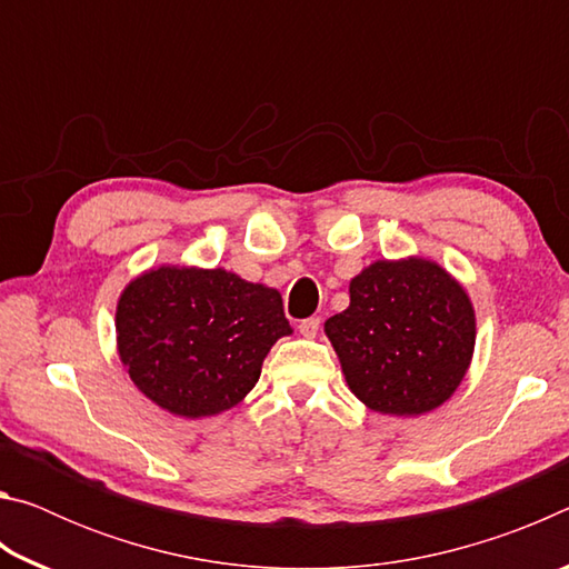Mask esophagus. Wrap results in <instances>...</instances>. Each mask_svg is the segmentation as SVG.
<instances>
[{
  "instance_id": "1",
  "label": "esophagus",
  "mask_w": 569,
  "mask_h": 569,
  "mask_svg": "<svg viewBox=\"0 0 569 569\" xmlns=\"http://www.w3.org/2000/svg\"><path fill=\"white\" fill-rule=\"evenodd\" d=\"M321 329V319H306L301 321V326H298V331H301V336H306V339H316V333H319Z\"/></svg>"
}]
</instances>
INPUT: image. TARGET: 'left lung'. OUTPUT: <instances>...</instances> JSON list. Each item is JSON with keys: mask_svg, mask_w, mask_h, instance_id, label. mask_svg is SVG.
I'll use <instances>...</instances> for the list:
<instances>
[{"mask_svg": "<svg viewBox=\"0 0 569 569\" xmlns=\"http://www.w3.org/2000/svg\"><path fill=\"white\" fill-rule=\"evenodd\" d=\"M349 298L323 331L366 409L421 417L455 397L475 356L477 316L445 266L381 258L351 278Z\"/></svg>", "mask_w": 569, "mask_h": 569, "instance_id": "8db88e82", "label": "left lung"}]
</instances>
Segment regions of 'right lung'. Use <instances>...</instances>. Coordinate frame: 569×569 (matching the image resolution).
I'll use <instances>...</instances> for the list:
<instances>
[{
    "instance_id": "obj_1",
    "label": "right lung",
    "mask_w": 569,
    "mask_h": 569,
    "mask_svg": "<svg viewBox=\"0 0 569 569\" xmlns=\"http://www.w3.org/2000/svg\"><path fill=\"white\" fill-rule=\"evenodd\" d=\"M291 333L281 293L226 268H150L122 288L114 311L124 371L182 419L218 417L243 401L271 346Z\"/></svg>"
}]
</instances>
